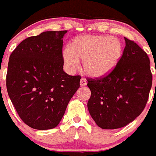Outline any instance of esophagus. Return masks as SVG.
Segmentation results:
<instances>
[{
	"label": "esophagus",
	"mask_w": 156,
	"mask_h": 156,
	"mask_svg": "<svg viewBox=\"0 0 156 156\" xmlns=\"http://www.w3.org/2000/svg\"><path fill=\"white\" fill-rule=\"evenodd\" d=\"M87 80L85 79V78H82L80 80V86L81 87H84V86H86L87 85Z\"/></svg>",
	"instance_id": "34e87169"
}]
</instances>
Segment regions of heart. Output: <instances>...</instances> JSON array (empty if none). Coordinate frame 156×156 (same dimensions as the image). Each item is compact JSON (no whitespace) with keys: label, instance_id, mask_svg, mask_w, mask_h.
I'll return each mask as SVG.
<instances>
[{"label":"heart","instance_id":"obj_1","mask_svg":"<svg viewBox=\"0 0 156 156\" xmlns=\"http://www.w3.org/2000/svg\"><path fill=\"white\" fill-rule=\"evenodd\" d=\"M122 45L117 38L106 35L78 37L70 48L63 51V60L69 70L79 66V59L84 61V70L93 78H102L111 73L120 60Z\"/></svg>","mask_w":156,"mask_h":156}]
</instances>
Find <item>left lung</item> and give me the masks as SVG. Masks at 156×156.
I'll list each match as a JSON object with an SVG mask.
<instances>
[{
	"instance_id": "8db88e82",
	"label": "left lung",
	"mask_w": 156,
	"mask_h": 156,
	"mask_svg": "<svg viewBox=\"0 0 156 156\" xmlns=\"http://www.w3.org/2000/svg\"><path fill=\"white\" fill-rule=\"evenodd\" d=\"M124 38L126 46L113 70L87 80L91 92L87 107L102 129L121 128L134 121L145 108L152 85L147 53L135 41Z\"/></svg>"
}]
</instances>
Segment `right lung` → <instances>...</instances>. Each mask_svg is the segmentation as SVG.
Wrapping results in <instances>:
<instances>
[{
  "label": "right lung",
  "mask_w": 156,
  "mask_h": 156,
  "mask_svg": "<svg viewBox=\"0 0 156 156\" xmlns=\"http://www.w3.org/2000/svg\"><path fill=\"white\" fill-rule=\"evenodd\" d=\"M63 31H46L21 41L12 52L6 87L21 120L37 130L56 127L80 87V75L63 70Z\"/></svg>",
  "instance_id": "add662e5"
}]
</instances>
